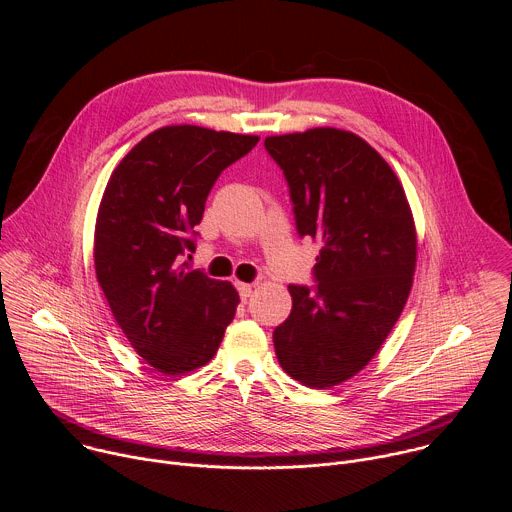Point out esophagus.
I'll list each match as a JSON object with an SVG mask.
<instances>
[{
	"instance_id": "34e87169",
	"label": "esophagus",
	"mask_w": 512,
	"mask_h": 512,
	"mask_svg": "<svg viewBox=\"0 0 512 512\" xmlns=\"http://www.w3.org/2000/svg\"><path fill=\"white\" fill-rule=\"evenodd\" d=\"M237 289H239V296H241L243 300H247V298L251 296L253 285H251V283H243V281H239V283H237Z\"/></svg>"
}]
</instances>
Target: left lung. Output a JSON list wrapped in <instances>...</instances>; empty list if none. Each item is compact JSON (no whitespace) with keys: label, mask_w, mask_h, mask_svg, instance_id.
<instances>
[{"label":"left lung","mask_w":512,"mask_h":512,"mask_svg":"<svg viewBox=\"0 0 512 512\" xmlns=\"http://www.w3.org/2000/svg\"><path fill=\"white\" fill-rule=\"evenodd\" d=\"M283 170L300 237L322 243L314 289L289 285L275 328L281 369L312 389L362 371L399 320L413 285L417 233L405 190L356 133L314 127L265 137Z\"/></svg>","instance_id":"left-lung-1"}]
</instances>
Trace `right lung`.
Wrapping results in <instances>:
<instances>
[{
    "label": "right lung",
    "mask_w": 512,
    "mask_h": 512,
    "mask_svg": "<svg viewBox=\"0 0 512 512\" xmlns=\"http://www.w3.org/2000/svg\"><path fill=\"white\" fill-rule=\"evenodd\" d=\"M259 137L198 125L145 135L113 170L95 225V271L135 352L164 375L216 354L239 306L229 281L190 271L206 196Z\"/></svg>",
    "instance_id": "1"
}]
</instances>
